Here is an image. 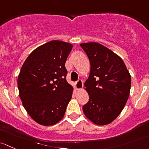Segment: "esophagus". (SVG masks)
I'll return each instance as SVG.
<instances>
[{
  "label": "esophagus",
  "mask_w": 149,
  "mask_h": 149,
  "mask_svg": "<svg viewBox=\"0 0 149 149\" xmlns=\"http://www.w3.org/2000/svg\"><path fill=\"white\" fill-rule=\"evenodd\" d=\"M82 87H83L82 80V79H78L76 82V83H75V89H76L77 90H80L81 88H82Z\"/></svg>",
  "instance_id": "obj_1"
}]
</instances>
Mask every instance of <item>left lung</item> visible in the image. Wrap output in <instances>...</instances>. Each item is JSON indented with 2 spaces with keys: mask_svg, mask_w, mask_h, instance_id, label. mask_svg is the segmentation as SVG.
<instances>
[{
  "mask_svg": "<svg viewBox=\"0 0 149 149\" xmlns=\"http://www.w3.org/2000/svg\"><path fill=\"white\" fill-rule=\"evenodd\" d=\"M90 62L85 87L88 102L84 114L93 123L108 125L120 115L130 95L131 77L120 56L97 42L80 44Z\"/></svg>",
  "mask_w": 149,
  "mask_h": 149,
  "instance_id": "1",
  "label": "left lung"
}]
</instances>
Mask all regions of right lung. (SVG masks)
Here are the masks:
<instances>
[{"instance_id":"obj_1","label":"right lung","mask_w":149,"mask_h":149,"mask_svg":"<svg viewBox=\"0 0 149 149\" xmlns=\"http://www.w3.org/2000/svg\"><path fill=\"white\" fill-rule=\"evenodd\" d=\"M72 44L53 40L35 49L18 77L19 96L35 122L53 125L63 118L73 87L66 80L65 62Z\"/></svg>"}]
</instances>
